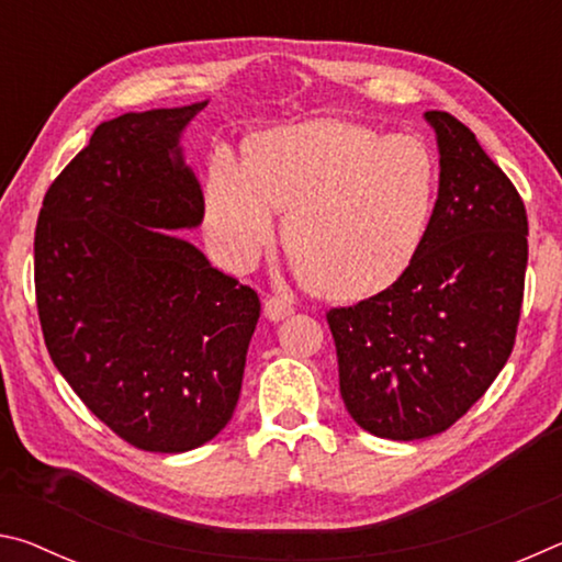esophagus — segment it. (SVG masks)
<instances>
[{
    "instance_id": "34e87169",
    "label": "esophagus",
    "mask_w": 562,
    "mask_h": 562,
    "mask_svg": "<svg viewBox=\"0 0 562 562\" xmlns=\"http://www.w3.org/2000/svg\"><path fill=\"white\" fill-rule=\"evenodd\" d=\"M292 304L288 300L282 297H268L265 300V317H268L270 322H280L284 317L292 315Z\"/></svg>"
}]
</instances>
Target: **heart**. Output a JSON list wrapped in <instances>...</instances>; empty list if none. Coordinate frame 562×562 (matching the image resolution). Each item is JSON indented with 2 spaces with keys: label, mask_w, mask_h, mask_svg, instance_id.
Returning <instances> with one entry per match:
<instances>
[{
  "label": "heart",
  "mask_w": 562,
  "mask_h": 562,
  "mask_svg": "<svg viewBox=\"0 0 562 562\" xmlns=\"http://www.w3.org/2000/svg\"><path fill=\"white\" fill-rule=\"evenodd\" d=\"M436 164L412 133L349 121H307L262 133L247 164L211 158L203 188L205 237L225 268L258 265L284 215L297 272L337 297L386 290L414 262L434 217Z\"/></svg>",
  "instance_id": "obj_1"
}]
</instances>
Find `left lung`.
<instances>
[{
  "label": "left lung",
  "instance_id": "1",
  "mask_svg": "<svg viewBox=\"0 0 562 562\" xmlns=\"http://www.w3.org/2000/svg\"><path fill=\"white\" fill-rule=\"evenodd\" d=\"M424 119L441 170L422 250L392 288L327 315L349 416L392 441L441 434L486 394L516 341L528 265L518 190L459 119Z\"/></svg>",
  "mask_w": 562,
  "mask_h": 562
}]
</instances>
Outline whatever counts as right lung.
<instances>
[{
  "mask_svg": "<svg viewBox=\"0 0 562 562\" xmlns=\"http://www.w3.org/2000/svg\"><path fill=\"white\" fill-rule=\"evenodd\" d=\"M207 101L103 121L44 195L34 282L54 367L144 451L215 439L240 398L258 292L178 231L203 223L183 131Z\"/></svg>",
  "mask_w": 562,
  "mask_h": 562,
  "instance_id": "obj_1",
  "label": "right lung"
}]
</instances>
